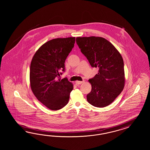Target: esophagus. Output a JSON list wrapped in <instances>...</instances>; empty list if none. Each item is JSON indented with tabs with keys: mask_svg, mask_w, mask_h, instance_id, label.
Instances as JSON below:
<instances>
[{
	"mask_svg": "<svg viewBox=\"0 0 150 150\" xmlns=\"http://www.w3.org/2000/svg\"><path fill=\"white\" fill-rule=\"evenodd\" d=\"M83 81H76L75 82V83H76V85H80V84H81L82 83H83Z\"/></svg>",
	"mask_w": 150,
	"mask_h": 150,
	"instance_id": "esophagus-1",
	"label": "esophagus"
}]
</instances>
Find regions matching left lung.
Segmentation results:
<instances>
[{
  "label": "left lung",
  "mask_w": 150,
  "mask_h": 150,
  "mask_svg": "<svg viewBox=\"0 0 150 150\" xmlns=\"http://www.w3.org/2000/svg\"><path fill=\"white\" fill-rule=\"evenodd\" d=\"M76 43L92 67L98 73L88 82L91 91L87 100L96 107L111 104L123 91L125 85L124 62L120 53L109 41L100 37H77Z\"/></svg>",
  "instance_id": "left-lung-1"
}]
</instances>
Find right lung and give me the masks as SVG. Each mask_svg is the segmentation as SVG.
<instances>
[{
    "mask_svg": "<svg viewBox=\"0 0 150 150\" xmlns=\"http://www.w3.org/2000/svg\"><path fill=\"white\" fill-rule=\"evenodd\" d=\"M75 37L58 38L45 42L32 58L30 86L37 99L48 108L57 110L68 104L73 85L67 78L58 79L65 71V61Z\"/></svg>",
    "mask_w": 150,
    "mask_h": 150,
    "instance_id": "1",
    "label": "right lung"
}]
</instances>
